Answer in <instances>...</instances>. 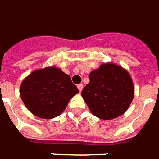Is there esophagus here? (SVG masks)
I'll return each instance as SVG.
<instances>
[{
	"label": "esophagus",
	"mask_w": 159,
	"mask_h": 159,
	"mask_svg": "<svg viewBox=\"0 0 159 159\" xmlns=\"http://www.w3.org/2000/svg\"><path fill=\"white\" fill-rule=\"evenodd\" d=\"M77 88H78V90H79V91L81 92V91H82V89H83V84H79V85H77Z\"/></svg>",
	"instance_id": "1"
}]
</instances>
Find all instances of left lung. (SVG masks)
<instances>
[{
    "mask_svg": "<svg viewBox=\"0 0 159 159\" xmlns=\"http://www.w3.org/2000/svg\"><path fill=\"white\" fill-rule=\"evenodd\" d=\"M89 79L82 95L94 115L109 120L127 110L134 97L133 83L127 71L116 64H104L92 71Z\"/></svg>",
    "mask_w": 159,
    "mask_h": 159,
    "instance_id": "8db88e82",
    "label": "left lung"
}]
</instances>
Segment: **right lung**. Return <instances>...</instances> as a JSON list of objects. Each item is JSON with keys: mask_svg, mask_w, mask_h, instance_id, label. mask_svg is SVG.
<instances>
[{"mask_svg": "<svg viewBox=\"0 0 159 159\" xmlns=\"http://www.w3.org/2000/svg\"><path fill=\"white\" fill-rule=\"evenodd\" d=\"M78 92L70 76L55 67L34 71L20 86L21 99L28 110L45 119L59 116Z\"/></svg>", "mask_w": 159, "mask_h": 159, "instance_id": "add662e5", "label": "right lung"}]
</instances>
